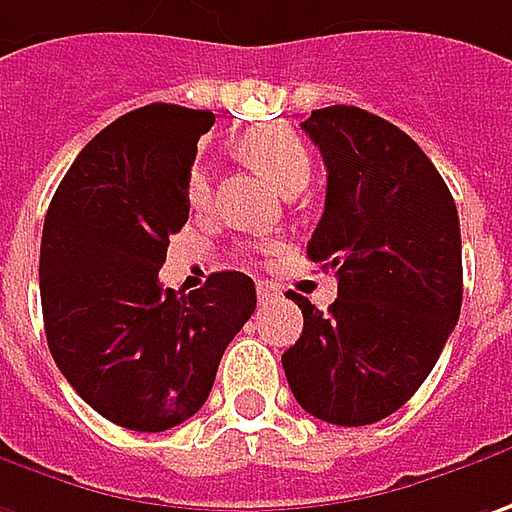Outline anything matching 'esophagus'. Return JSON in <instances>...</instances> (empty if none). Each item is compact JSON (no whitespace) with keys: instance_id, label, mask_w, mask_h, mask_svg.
<instances>
[{"instance_id":"esophagus-1","label":"esophagus","mask_w":512,"mask_h":512,"mask_svg":"<svg viewBox=\"0 0 512 512\" xmlns=\"http://www.w3.org/2000/svg\"><path fill=\"white\" fill-rule=\"evenodd\" d=\"M280 298V289L272 280H257V300L260 303H269V300Z\"/></svg>"}]
</instances>
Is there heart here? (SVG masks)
I'll return each mask as SVG.
<instances>
[{
  "instance_id": "1",
  "label": "heart",
  "mask_w": 512,
  "mask_h": 512,
  "mask_svg": "<svg viewBox=\"0 0 512 512\" xmlns=\"http://www.w3.org/2000/svg\"><path fill=\"white\" fill-rule=\"evenodd\" d=\"M237 151L260 168L275 186L280 189H295L303 186L309 177V151L298 137V131H292L289 125L280 123H263L249 128L240 140H237ZM186 197H189L191 209H206L212 200V174L209 168L194 166L186 183ZM263 255H275L278 246L266 243L260 249Z\"/></svg>"
}]
</instances>
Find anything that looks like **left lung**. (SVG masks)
Returning a JSON list of instances; mask_svg holds the SVG:
<instances>
[{
  "mask_svg": "<svg viewBox=\"0 0 512 512\" xmlns=\"http://www.w3.org/2000/svg\"><path fill=\"white\" fill-rule=\"evenodd\" d=\"M326 203L306 257L335 269L323 315L303 295V332L283 352L292 395L326 424L364 427L401 410L433 372L461 312L453 194L401 128L355 105L312 111Z\"/></svg>",
  "mask_w": 512,
  "mask_h": 512,
  "instance_id": "8db88e82",
  "label": "left lung"
}]
</instances>
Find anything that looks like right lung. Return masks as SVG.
Returning <instances> with one entry per match:
<instances>
[{"label":"right lung","instance_id":"right-lung-1","mask_svg":"<svg viewBox=\"0 0 512 512\" xmlns=\"http://www.w3.org/2000/svg\"><path fill=\"white\" fill-rule=\"evenodd\" d=\"M212 111L151 102L102 128L62 177L42 226L39 292L48 349L77 395L137 433L183 424L255 312V283L214 272L203 289L160 286L168 237L189 220L191 163Z\"/></svg>","mask_w":512,"mask_h":512}]
</instances>
